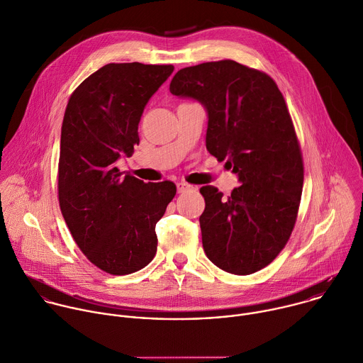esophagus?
<instances>
[{"instance_id":"esophagus-1","label":"esophagus","mask_w":363,"mask_h":363,"mask_svg":"<svg viewBox=\"0 0 363 363\" xmlns=\"http://www.w3.org/2000/svg\"><path fill=\"white\" fill-rule=\"evenodd\" d=\"M177 191L179 193H184V191H187V190H191V189H194L191 184H189V183H186V182H177Z\"/></svg>"}]
</instances>
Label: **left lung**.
I'll return each mask as SVG.
<instances>
[{
  "label": "left lung",
  "mask_w": 363,
  "mask_h": 363,
  "mask_svg": "<svg viewBox=\"0 0 363 363\" xmlns=\"http://www.w3.org/2000/svg\"><path fill=\"white\" fill-rule=\"evenodd\" d=\"M170 92L204 105L206 147L241 182L228 197L200 189L204 252L227 272H257L288 242L302 194V152L285 99L269 75L231 60L180 69Z\"/></svg>",
  "instance_id": "1"
}]
</instances>
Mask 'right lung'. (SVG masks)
<instances>
[{
    "label": "right lung",
    "mask_w": 363,
    "mask_h": 363,
    "mask_svg": "<svg viewBox=\"0 0 363 363\" xmlns=\"http://www.w3.org/2000/svg\"><path fill=\"white\" fill-rule=\"evenodd\" d=\"M173 65L108 64L71 95L61 130L58 199L85 257L102 271L128 275L156 255V223L176 196L173 182L123 176L116 160L139 145V122Z\"/></svg>",
    "instance_id": "add662e5"
}]
</instances>
